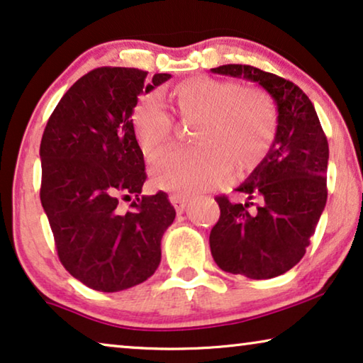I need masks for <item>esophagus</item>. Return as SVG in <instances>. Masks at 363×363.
Segmentation results:
<instances>
[{"label": "esophagus", "mask_w": 363, "mask_h": 363, "mask_svg": "<svg viewBox=\"0 0 363 363\" xmlns=\"http://www.w3.org/2000/svg\"><path fill=\"white\" fill-rule=\"evenodd\" d=\"M169 199H170V203L173 204V206H175L178 214H182L183 211H185L186 203H188V198L186 196H183V194H178V193H172L170 196H169Z\"/></svg>", "instance_id": "1"}]
</instances>
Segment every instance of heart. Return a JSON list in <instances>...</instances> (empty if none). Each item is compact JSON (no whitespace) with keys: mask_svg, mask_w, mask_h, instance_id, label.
Segmentation results:
<instances>
[{"mask_svg":"<svg viewBox=\"0 0 363 363\" xmlns=\"http://www.w3.org/2000/svg\"><path fill=\"white\" fill-rule=\"evenodd\" d=\"M165 99L178 119L194 123L191 143L196 147L169 152L152 164L150 178L157 188L177 193L211 190L233 180V169L245 175L264 164L277 135V109L262 88L193 77L167 90ZM130 123L145 159H154L172 143V118L155 98L140 99Z\"/></svg>","mask_w":363,"mask_h":363,"instance_id":"b5f03b06","label":"heart"}]
</instances>
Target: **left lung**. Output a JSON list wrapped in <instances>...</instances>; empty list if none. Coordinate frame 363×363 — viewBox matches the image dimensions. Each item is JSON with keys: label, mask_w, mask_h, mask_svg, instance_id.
I'll return each mask as SVG.
<instances>
[{"label": "left lung", "mask_w": 363, "mask_h": 363, "mask_svg": "<svg viewBox=\"0 0 363 363\" xmlns=\"http://www.w3.org/2000/svg\"><path fill=\"white\" fill-rule=\"evenodd\" d=\"M213 73L245 78L269 91L278 125L272 149L259 169L238 188L247 201L216 196L220 216L209 234L220 270L265 280L293 269L325 206L329 145L311 99L290 80L250 65L229 64ZM255 201V210H249Z\"/></svg>", "instance_id": "1"}]
</instances>
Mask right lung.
<instances>
[{
  "label": "right lung",
  "instance_id": "obj_1",
  "mask_svg": "<svg viewBox=\"0 0 363 363\" xmlns=\"http://www.w3.org/2000/svg\"><path fill=\"white\" fill-rule=\"evenodd\" d=\"M94 68L73 83L40 140V203L67 272L96 291L128 290L154 275L160 240L175 219L169 194L140 196L144 154L133 134L140 93L170 73ZM136 199L128 212L118 199Z\"/></svg>",
  "mask_w": 363,
  "mask_h": 363
}]
</instances>
